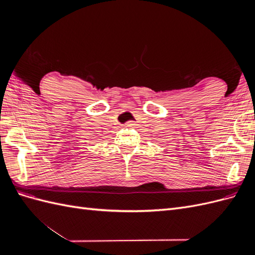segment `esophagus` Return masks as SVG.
Instances as JSON below:
<instances>
[{
  "label": "esophagus",
  "mask_w": 255,
  "mask_h": 255,
  "mask_svg": "<svg viewBox=\"0 0 255 255\" xmlns=\"http://www.w3.org/2000/svg\"><path fill=\"white\" fill-rule=\"evenodd\" d=\"M133 126H134L133 122H128L127 123V127H133Z\"/></svg>",
  "instance_id": "1"
}]
</instances>
